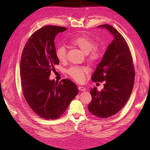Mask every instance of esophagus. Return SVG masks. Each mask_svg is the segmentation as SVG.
<instances>
[{"label":"esophagus","instance_id":"esophagus-1","mask_svg":"<svg viewBox=\"0 0 150 150\" xmlns=\"http://www.w3.org/2000/svg\"><path fill=\"white\" fill-rule=\"evenodd\" d=\"M78 89L80 91H86V88L83 87V86H79Z\"/></svg>","mask_w":150,"mask_h":150}]
</instances>
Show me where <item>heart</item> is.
I'll list each match as a JSON object with an SVG mask.
<instances>
[{
	"label": "heart",
	"mask_w": 150,
	"mask_h": 150,
	"mask_svg": "<svg viewBox=\"0 0 150 150\" xmlns=\"http://www.w3.org/2000/svg\"><path fill=\"white\" fill-rule=\"evenodd\" d=\"M73 46L77 47L82 53L86 54L88 60L90 62H94L100 56V52L96 47V43L91 38L88 36H79L73 38L70 41ZM56 57L59 61H64L66 58V49L64 46H60L56 50ZM88 72V69L84 67L74 66L68 70V73L77 82L84 81V75Z\"/></svg>",
	"instance_id": "obj_1"
}]
</instances>
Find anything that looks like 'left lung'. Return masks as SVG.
<instances>
[{"instance_id":"8db88e82","label":"left lung","mask_w":150,"mask_h":150,"mask_svg":"<svg viewBox=\"0 0 150 150\" xmlns=\"http://www.w3.org/2000/svg\"><path fill=\"white\" fill-rule=\"evenodd\" d=\"M113 35L114 39L91 76L93 82L104 81V88H91L92 100L88 110L100 118L114 115L122 109L132 93L135 81L132 57L125 39L116 29L108 24L98 26Z\"/></svg>"}]
</instances>
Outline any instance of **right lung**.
Here are the masks:
<instances>
[{"label": "right lung", "instance_id": "obj_1", "mask_svg": "<svg viewBox=\"0 0 150 150\" xmlns=\"http://www.w3.org/2000/svg\"><path fill=\"white\" fill-rule=\"evenodd\" d=\"M66 28L46 26L28 39L20 63L21 85L25 99L35 113L47 120L59 118L78 93L77 85L68 79H49L59 64L54 43L57 34Z\"/></svg>", "mask_w": 150, "mask_h": 150}]
</instances>
